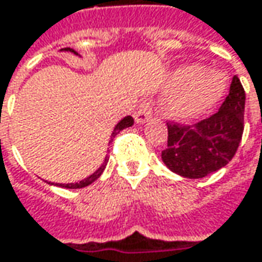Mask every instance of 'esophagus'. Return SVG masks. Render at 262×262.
Wrapping results in <instances>:
<instances>
[{"label":"esophagus","mask_w":262,"mask_h":262,"mask_svg":"<svg viewBox=\"0 0 262 262\" xmlns=\"http://www.w3.org/2000/svg\"><path fill=\"white\" fill-rule=\"evenodd\" d=\"M133 117H135V122L136 123L148 122L149 119L152 117V107H150L149 101H143V103L140 104L139 107H138V110L133 114Z\"/></svg>","instance_id":"esophagus-1"}]
</instances>
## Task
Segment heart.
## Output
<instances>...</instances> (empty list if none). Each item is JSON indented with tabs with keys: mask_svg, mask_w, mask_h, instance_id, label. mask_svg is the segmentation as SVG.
Returning <instances> with one entry per match:
<instances>
[{
	"mask_svg": "<svg viewBox=\"0 0 262 262\" xmlns=\"http://www.w3.org/2000/svg\"><path fill=\"white\" fill-rule=\"evenodd\" d=\"M169 86L177 91L165 103L167 114L178 122H191L221 100L226 79L200 65H184L171 74Z\"/></svg>",
	"mask_w": 262,
	"mask_h": 262,
	"instance_id": "1",
	"label": "heart"
}]
</instances>
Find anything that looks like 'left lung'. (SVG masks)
I'll return each mask as SVG.
<instances>
[{"label":"left lung","mask_w":262,"mask_h":262,"mask_svg":"<svg viewBox=\"0 0 262 262\" xmlns=\"http://www.w3.org/2000/svg\"><path fill=\"white\" fill-rule=\"evenodd\" d=\"M245 91L233 77L229 94L217 113L191 126L168 123V145L161 157L172 172L203 178L228 165L244 133Z\"/></svg>","instance_id":"obj_1"}]
</instances>
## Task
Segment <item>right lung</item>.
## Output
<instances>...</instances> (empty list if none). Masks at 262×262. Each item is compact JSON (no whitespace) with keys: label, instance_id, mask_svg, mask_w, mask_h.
<instances>
[{"label":"right lung","instance_id":"right-lung-1","mask_svg":"<svg viewBox=\"0 0 262 262\" xmlns=\"http://www.w3.org/2000/svg\"><path fill=\"white\" fill-rule=\"evenodd\" d=\"M63 52H72V53H75V55H78L77 52L74 49H71V48H63ZM132 124H133V117L132 116H126V117H123L120 122L116 124V127H114L113 133H112V139H110V142L113 140V138L119 133V132H122L123 129H126V127H130ZM107 162H108V157H105L104 158V162L100 165V168L95 171V172H93L91 176H88L86 178H84V180H81V181H78V183H68V184H59V183H49V184L52 185H59V187H63V188H82V187H86V185H90L91 183H94L95 180L98 178V177L103 174L104 168H105V165H107Z\"/></svg>","mask_w":262,"mask_h":262}]
</instances>
